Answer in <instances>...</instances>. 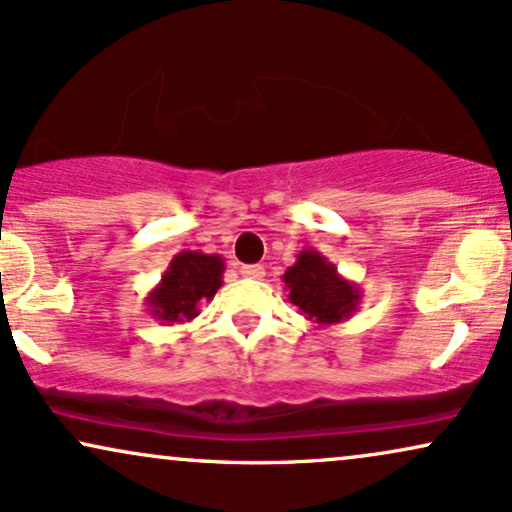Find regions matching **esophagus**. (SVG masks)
Listing matches in <instances>:
<instances>
[{"label": "esophagus", "instance_id": "34e87169", "mask_svg": "<svg viewBox=\"0 0 512 512\" xmlns=\"http://www.w3.org/2000/svg\"><path fill=\"white\" fill-rule=\"evenodd\" d=\"M239 273L249 277V280H263V277H266V268H263L261 263H254V266H242L239 268Z\"/></svg>", "mask_w": 512, "mask_h": 512}]
</instances>
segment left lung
Masks as SVG:
<instances>
[{
    "label": "left lung",
    "mask_w": 512,
    "mask_h": 512,
    "mask_svg": "<svg viewBox=\"0 0 512 512\" xmlns=\"http://www.w3.org/2000/svg\"><path fill=\"white\" fill-rule=\"evenodd\" d=\"M289 304L318 327L349 320L361 304L363 292L356 282L337 273V266L315 249H304L294 266L282 275Z\"/></svg>",
    "instance_id": "1"
}]
</instances>
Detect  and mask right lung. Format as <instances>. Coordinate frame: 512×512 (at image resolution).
<instances>
[{"mask_svg":"<svg viewBox=\"0 0 512 512\" xmlns=\"http://www.w3.org/2000/svg\"><path fill=\"white\" fill-rule=\"evenodd\" d=\"M225 258L201 251H180L168 263L161 282L144 296L147 311L161 323H189L201 313V306L223 287Z\"/></svg>","mask_w":512,"mask_h":512,"instance_id":"obj_1","label":"right lung"}]
</instances>
